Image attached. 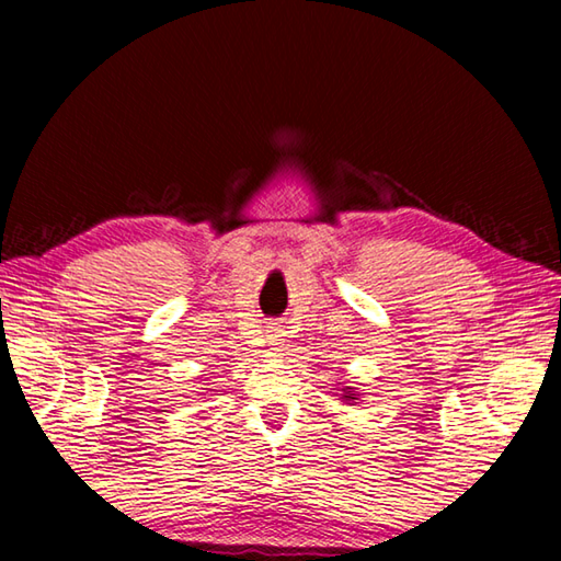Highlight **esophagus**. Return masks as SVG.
Wrapping results in <instances>:
<instances>
[{
  "label": "esophagus",
  "mask_w": 561,
  "mask_h": 561,
  "mask_svg": "<svg viewBox=\"0 0 561 561\" xmlns=\"http://www.w3.org/2000/svg\"><path fill=\"white\" fill-rule=\"evenodd\" d=\"M267 334H270L267 339H270V344H272V346H279V344H282V336H284V334H282V329H279V327H270Z\"/></svg>",
  "instance_id": "esophagus-1"
}]
</instances>
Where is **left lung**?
<instances>
[{
  "instance_id": "1",
  "label": "left lung",
  "mask_w": 561,
  "mask_h": 561,
  "mask_svg": "<svg viewBox=\"0 0 561 561\" xmlns=\"http://www.w3.org/2000/svg\"><path fill=\"white\" fill-rule=\"evenodd\" d=\"M344 398H346V401H348V398H354V393H351V391H348V393H346Z\"/></svg>"
}]
</instances>
